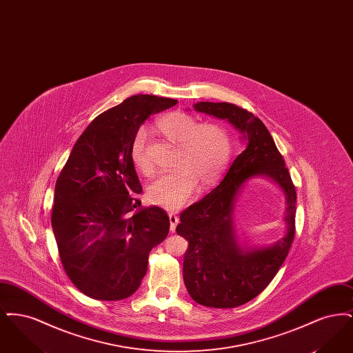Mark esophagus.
I'll use <instances>...</instances> for the list:
<instances>
[{
  "instance_id": "34e87169",
  "label": "esophagus",
  "mask_w": 353,
  "mask_h": 353,
  "mask_svg": "<svg viewBox=\"0 0 353 353\" xmlns=\"http://www.w3.org/2000/svg\"><path fill=\"white\" fill-rule=\"evenodd\" d=\"M168 216L169 222H170V230L174 232V230H176V226H177V223H179V216H177L176 213H173V212H170Z\"/></svg>"
}]
</instances>
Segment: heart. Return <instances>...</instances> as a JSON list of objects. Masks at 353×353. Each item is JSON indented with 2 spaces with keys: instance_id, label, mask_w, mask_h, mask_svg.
<instances>
[{
  "instance_id": "heart-1",
  "label": "heart",
  "mask_w": 353,
  "mask_h": 353,
  "mask_svg": "<svg viewBox=\"0 0 353 353\" xmlns=\"http://www.w3.org/2000/svg\"><path fill=\"white\" fill-rule=\"evenodd\" d=\"M157 130L177 144L176 168L152 181L147 196L152 203L179 209L188 201L197 185L214 184L232 156V136L219 123H199L185 112H169L156 121ZM134 168L145 176L152 173L147 156V132L139 130L131 143Z\"/></svg>"
}]
</instances>
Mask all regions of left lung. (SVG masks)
<instances>
[{
    "label": "left lung",
    "mask_w": 353,
    "mask_h": 353,
    "mask_svg": "<svg viewBox=\"0 0 353 353\" xmlns=\"http://www.w3.org/2000/svg\"><path fill=\"white\" fill-rule=\"evenodd\" d=\"M193 107L228 120L248 144L222 181L180 214L176 228L189 243L183 275L192 299L206 307L234 308L258 296L283 265L295 235L296 190L283 156L261 119L225 101H199ZM256 175L269 176L285 192L288 233L271 247L243 250L237 243L231 214L241 185Z\"/></svg>",
    "instance_id": "left-lung-1"
}]
</instances>
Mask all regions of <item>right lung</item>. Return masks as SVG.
Here are the masks:
<instances>
[{
	"mask_svg": "<svg viewBox=\"0 0 353 353\" xmlns=\"http://www.w3.org/2000/svg\"><path fill=\"white\" fill-rule=\"evenodd\" d=\"M176 99L134 95L94 119L77 140L54 192L51 225L70 281L98 301L139 288L148 256L169 232L167 212L141 208L131 143L153 114Z\"/></svg>",
	"mask_w": 353,
	"mask_h": 353,
	"instance_id": "obj_1",
	"label": "right lung"
}]
</instances>
